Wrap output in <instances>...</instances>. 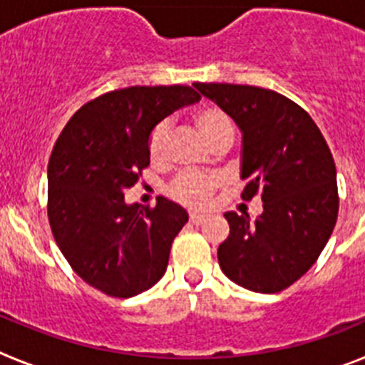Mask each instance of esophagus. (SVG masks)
<instances>
[{
  "label": "esophagus",
  "instance_id": "obj_1",
  "mask_svg": "<svg viewBox=\"0 0 365 365\" xmlns=\"http://www.w3.org/2000/svg\"><path fill=\"white\" fill-rule=\"evenodd\" d=\"M202 221H205V215L202 214H195V212L190 214V222H192V225H201Z\"/></svg>",
  "mask_w": 365,
  "mask_h": 365
}]
</instances>
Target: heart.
Segmentation results:
<instances>
[{
    "label": "heart",
    "instance_id": "1",
    "mask_svg": "<svg viewBox=\"0 0 365 365\" xmlns=\"http://www.w3.org/2000/svg\"><path fill=\"white\" fill-rule=\"evenodd\" d=\"M193 120H195L201 133L205 135L206 140L210 144H214L215 138L225 133V131H234V124H232L230 117L217 108L199 109ZM170 131H172L170 120H160L151 130L150 138H148V155H150L151 163L160 164L166 160ZM219 185H221V179L217 175H205V173L193 172L180 173L170 185V195L175 201L182 202V205L197 208V206H202L208 201V197Z\"/></svg>",
    "mask_w": 365,
    "mask_h": 365
}]
</instances>
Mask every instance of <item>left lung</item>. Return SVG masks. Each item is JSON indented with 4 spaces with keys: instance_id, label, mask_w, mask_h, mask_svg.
Wrapping results in <instances>:
<instances>
[{
    "instance_id": "8db88e82",
    "label": "left lung",
    "mask_w": 365,
    "mask_h": 365,
    "mask_svg": "<svg viewBox=\"0 0 365 365\" xmlns=\"http://www.w3.org/2000/svg\"><path fill=\"white\" fill-rule=\"evenodd\" d=\"M193 87L243 133L241 197L257 192L263 214L227 212L230 234L217 248L219 267L248 291L272 294L307 272L333 234L338 217L336 166L309 113L270 89L235 83Z\"/></svg>"
}]
</instances>
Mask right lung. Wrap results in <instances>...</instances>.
Instances as JSON below:
<instances>
[{
  "label": "right lung",
  "mask_w": 365,
  "mask_h": 365,
  "mask_svg": "<svg viewBox=\"0 0 365 365\" xmlns=\"http://www.w3.org/2000/svg\"><path fill=\"white\" fill-rule=\"evenodd\" d=\"M199 100L188 86L106 93L74 113L54 144L47 168L51 230L74 272L104 294L131 298L166 272L188 212L164 197L137 212L124 192L150 166L155 124Z\"/></svg>",
  "instance_id": "1"
}]
</instances>
